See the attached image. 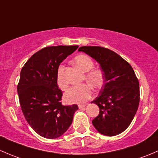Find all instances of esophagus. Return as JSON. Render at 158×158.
Segmentation results:
<instances>
[{"label":"esophagus","mask_w":158,"mask_h":158,"mask_svg":"<svg viewBox=\"0 0 158 158\" xmlns=\"http://www.w3.org/2000/svg\"><path fill=\"white\" fill-rule=\"evenodd\" d=\"M85 106H86L85 104H79V106H78V107H79V109H82V108L85 107Z\"/></svg>","instance_id":"obj_1"}]
</instances>
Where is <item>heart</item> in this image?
Wrapping results in <instances>:
<instances>
[{
	"label": "heart",
	"instance_id": "1",
	"mask_svg": "<svg viewBox=\"0 0 158 158\" xmlns=\"http://www.w3.org/2000/svg\"><path fill=\"white\" fill-rule=\"evenodd\" d=\"M74 63L78 67L85 73V79L94 89L102 87L104 82V75L102 70L92 69L94 63L89 56L85 54L78 55L75 57ZM56 82L61 89H66L68 82L64 76V69L60 65L57 69ZM92 89L89 84L73 85L65 92L64 98L68 103H85L92 97Z\"/></svg>",
	"mask_w": 158,
	"mask_h": 158
}]
</instances>
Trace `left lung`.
<instances>
[{"label": "left lung", "mask_w": 158, "mask_h": 158, "mask_svg": "<svg viewBox=\"0 0 158 158\" xmlns=\"http://www.w3.org/2000/svg\"><path fill=\"white\" fill-rule=\"evenodd\" d=\"M79 50L98 61L104 72L105 83L92 102L99 107L92 125L104 135H118L130 125L139 105V82L133 68L118 54L105 47H81Z\"/></svg>", "instance_id": "1"}]
</instances>
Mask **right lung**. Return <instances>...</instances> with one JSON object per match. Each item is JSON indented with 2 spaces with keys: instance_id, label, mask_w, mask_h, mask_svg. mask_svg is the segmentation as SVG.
Here are the masks:
<instances>
[{
  "instance_id": "add662e5",
  "label": "right lung",
  "mask_w": 158,
  "mask_h": 158,
  "mask_svg": "<svg viewBox=\"0 0 158 158\" xmlns=\"http://www.w3.org/2000/svg\"><path fill=\"white\" fill-rule=\"evenodd\" d=\"M79 46L47 47L33 54L20 71L19 102L27 122L46 138H59L71 125L77 105L63 106L56 82L60 63Z\"/></svg>"
}]
</instances>
